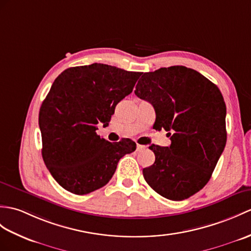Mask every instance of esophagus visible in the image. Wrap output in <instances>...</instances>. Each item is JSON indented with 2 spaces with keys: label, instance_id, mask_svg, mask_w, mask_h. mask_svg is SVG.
<instances>
[{
  "label": "esophagus",
  "instance_id": "1",
  "mask_svg": "<svg viewBox=\"0 0 251 251\" xmlns=\"http://www.w3.org/2000/svg\"><path fill=\"white\" fill-rule=\"evenodd\" d=\"M145 148V145H141V144H137V151H142V150H144Z\"/></svg>",
  "mask_w": 251,
  "mask_h": 251
}]
</instances>
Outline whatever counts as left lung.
<instances>
[{
    "label": "left lung",
    "mask_w": 251,
    "mask_h": 251,
    "mask_svg": "<svg viewBox=\"0 0 251 251\" xmlns=\"http://www.w3.org/2000/svg\"><path fill=\"white\" fill-rule=\"evenodd\" d=\"M135 94L153 104L154 129L171 136L170 147H150L155 162L143 169L144 179L169 200L187 199L207 184L226 147L221 92L195 69L171 66L143 74Z\"/></svg>",
    "instance_id": "8db88e82"
}]
</instances>
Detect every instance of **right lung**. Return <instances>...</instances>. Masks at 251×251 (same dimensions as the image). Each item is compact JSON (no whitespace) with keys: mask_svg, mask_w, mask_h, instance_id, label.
Here are the masks:
<instances>
[{"mask_svg":"<svg viewBox=\"0 0 251 251\" xmlns=\"http://www.w3.org/2000/svg\"><path fill=\"white\" fill-rule=\"evenodd\" d=\"M142 73L94 63L59 75L39 110L42 155L64 189L86 195L106 185L119 160L136 150L130 139L111 143L96 133Z\"/></svg>","mask_w":251,"mask_h":251,"instance_id":"1","label":"right lung"}]
</instances>
